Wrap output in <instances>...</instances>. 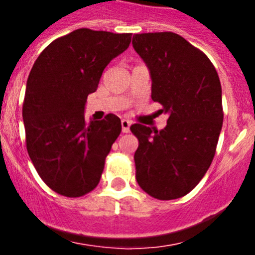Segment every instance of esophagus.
<instances>
[{"instance_id": "esophagus-1", "label": "esophagus", "mask_w": 255, "mask_h": 255, "mask_svg": "<svg viewBox=\"0 0 255 255\" xmlns=\"http://www.w3.org/2000/svg\"><path fill=\"white\" fill-rule=\"evenodd\" d=\"M130 125H131V123H130L129 120H125V119H124V120L121 121V126H123V132H129L130 131Z\"/></svg>"}]
</instances>
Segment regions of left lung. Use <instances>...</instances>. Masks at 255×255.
Returning a JSON list of instances; mask_svg holds the SVG:
<instances>
[{
    "label": "left lung",
    "mask_w": 255,
    "mask_h": 255,
    "mask_svg": "<svg viewBox=\"0 0 255 255\" xmlns=\"http://www.w3.org/2000/svg\"><path fill=\"white\" fill-rule=\"evenodd\" d=\"M132 47L152 78V100L168 114L166 128L130 126L139 186L159 200L177 199L203 179L216 153L222 121V89L203 52L172 31L134 34Z\"/></svg>",
    "instance_id": "left-lung-1"
}]
</instances>
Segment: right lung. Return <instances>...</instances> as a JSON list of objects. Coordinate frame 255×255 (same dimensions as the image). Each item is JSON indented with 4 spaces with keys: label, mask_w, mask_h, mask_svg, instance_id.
<instances>
[{
    "label": "right lung",
    "mask_w": 255,
    "mask_h": 255,
    "mask_svg": "<svg viewBox=\"0 0 255 255\" xmlns=\"http://www.w3.org/2000/svg\"><path fill=\"white\" fill-rule=\"evenodd\" d=\"M130 42L131 33L76 29L49 43L31 67L22 103L26 149L40 179L64 197L98 185L120 135L116 115L88 123L84 108L105 67Z\"/></svg>",
    "instance_id": "right-lung-1"
}]
</instances>
